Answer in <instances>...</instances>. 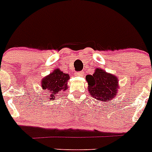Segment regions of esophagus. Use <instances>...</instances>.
Listing matches in <instances>:
<instances>
[{
	"label": "esophagus",
	"instance_id": "esophagus-1",
	"mask_svg": "<svg viewBox=\"0 0 152 152\" xmlns=\"http://www.w3.org/2000/svg\"><path fill=\"white\" fill-rule=\"evenodd\" d=\"M75 75L76 76H83V72H82V71H80V72H75Z\"/></svg>",
	"mask_w": 152,
	"mask_h": 152
}]
</instances>
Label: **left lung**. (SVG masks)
<instances>
[{
  "instance_id": "1",
  "label": "left lung",
  "mask_w": 152,
  "mask_h": 152,
  "mask_svg": "<svg viewBox=\"0 0 152 152\" xmlns=\"http://www.w3.org/2000/svg\"><path fill=\"white\" fill-rule=\"evenodd\" d=\"M86 80L91 96L101 102L112 99L118 89V79L102 69H96L93 74L86 76Z\"/></svg>"
}]
</instances>
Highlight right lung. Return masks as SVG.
Returning <instances> with one entry per match:
<instances>
[{
    "mask_svg": "<svg viewBox=\"0 0 152 152\" xmlns=\"http://www.w3.org/2000/svg\"><path fill=\"white\" fill-rule=\"evenodd\" d=\"M68 80H69L68 74L56 69L42 80V89L45 92V95L50 97V99H54L56 96L66 90Z\"/></svg>",
    "mask_w": 152,
    "mask_h": 152,
    "instance_id": "add662e5",
    "label": "right lung"
}]
</instances>
